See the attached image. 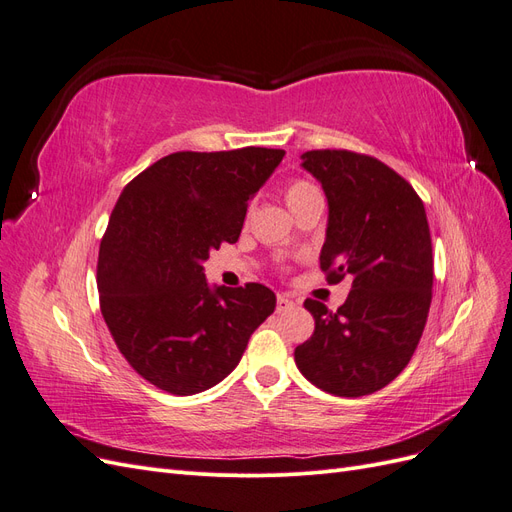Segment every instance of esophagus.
Masks as SVG:
<instances>
[{
	"label": "esophagus",
	"instance_id": "obj_1",
	"mask_svg": "<svg viewBox=\"0 0 512 512\" xmlns=\"http://www.w3.org/2000/svg\"><path fill=\"white\" fill-rule=\"evenodd\" d=\"M294 305H297V303H294L290 297H286V294H280V297H277V312H288V309H292Z\"/></svg>",
	"mask_w": 512,
	"mask_h": 512
}]
</instances>
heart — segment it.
Here are the masks:
<instances>
[{
	"label": "heart",
	"instance_id": "obj_1",
	"mask_svg": "<svg viewBox=\"0 0 512 512\" xmlns=\"http://www.w3.org/2000/svg\"><path fill=\"white\" fill-rule=\"evenodd\" d=\"M314 194H318V190L314 188V185L307 183V181H301V179L290 181V183L286 185V190H284V198H286V203H288L290 211H292L294 207H299L305 198L314 196Z\"/></svg>",
	"mask_w": 512,
	"mask_h": 512
}]
</instances>
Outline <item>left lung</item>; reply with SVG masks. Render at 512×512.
I'll return each mask as SVG.
<instances>
[{
    "mask_svg": "<svg viewBox=\"0 0 512 512\" xmlns=\"http://www.w3.org/2000/svg\"><path fill=\"white\" fill-rule=\"evenodd\" d=\"M329 200L320 269L350 280L346 303L329 312L307 299L312 337L294 350L301 374L337 397H363L393 382L423 335L433 286L423 200L384 162L346 149L303 153Z\"/></svg>",
    "mask_w": 512,
    "mask_h": 512,
    "instance_id": "left-lung-1",
    "label": "left lung"
}]
</instances>
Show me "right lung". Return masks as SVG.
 <instances>
[{
    "label": "right lung",
    "instance_id": "add662e5",
    "mask_svg": "<svg viewBox=\"0 0 512 512\" xmlns=\"http://www.w3.org/2000/svg\"><path fill=\"white\" fill-rule=\"evenodd\" d=\"M284 153L177 151L123 188L100 243V309L123 359L158 389L194 395L222 382L273 314V290L211 288L203 262L237 243Z\"/></svg>",
    "mask_w": 512,
    "mask_h": 512
}]
</instances>
